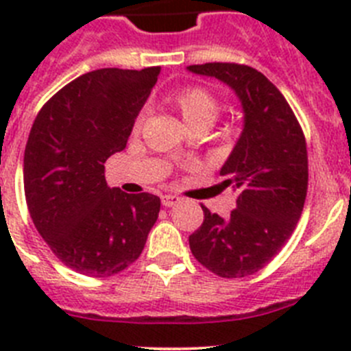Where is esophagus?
Returning <instances> with one entry per match:
<instances>
[{"instance_id": "34e87169", "label": "esophagus", "mask_w": 351, "mask_h": 351, "mask_svg": "<svg viewBox=\"0 0 351 351\" xmlns=\"http://www.w3.org/2000/svg\"><path fill=\"white\" fill-rule=\"evenodd\" d=\"M179 202H181V198H179L178 195H172V193L161 195V204H163L165 207H172Z\"/></svg>"}]
</instances>
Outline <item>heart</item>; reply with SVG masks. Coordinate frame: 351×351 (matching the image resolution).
Masks as SVG:
<instances>
[{
	"mask_svg": "<svg viewBox=\"0 0 351 351\" xmlns=\"http://www.w3.org/2000/svg\"><path fill=\"white\" fill-rule=\"evenodd\" d=\"M169 100L173 107H178L181 116L190 126L198 125V123H213L219 112V104L214 98L213 93L200 86H181L173 89L169 95ZM145 112H141L135 119L133 128L138 130L144 123Z\"/></svg>",
	"mask_w": 351,
	"mask_h": 351,
	"instance_id": "obj_1",
	"label": "heart"
}]
</instances>
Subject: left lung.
<instances>
[{
    "label": "left lung",
    "mask_w": 351,
    "mask_h": 351,
    "mask_svg": "<svg viewBox=\"0 0 351 351\" xmlns=\"http://www.w3.org/2000/svg\"><path fill=\"white\" fill-rule=\"evenodd\" d=\"M188 70L228 84L244 108V130L219 176L237 190L223 219L206 206L190 235L195 258L219 278L263 269L295 230L308 195V147L295 114L267 77L247 64L206 63Z\"/></svg>",
    "instance_id": "1"
}]
</instances>
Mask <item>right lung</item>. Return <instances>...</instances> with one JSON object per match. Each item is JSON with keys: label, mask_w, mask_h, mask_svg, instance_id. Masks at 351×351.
<instances>
[{"label": "right lung", "mask_w": 351, "mask_h": 351, "mask_svg": "<svg viewBox=\"0 0 351 351\" xmlns=\"http://www.w3.org/2000/svg\"><path fill=\"white\" fill-rule=\"evenodd\" d=\"M160 66L100 68L40 108L24 151V195L36 230L66 267L119 274L141 256L160 198L108 188L105 161L126 147Z\"/></svg>", "instance_id": "add662e5"}]
</instances>
